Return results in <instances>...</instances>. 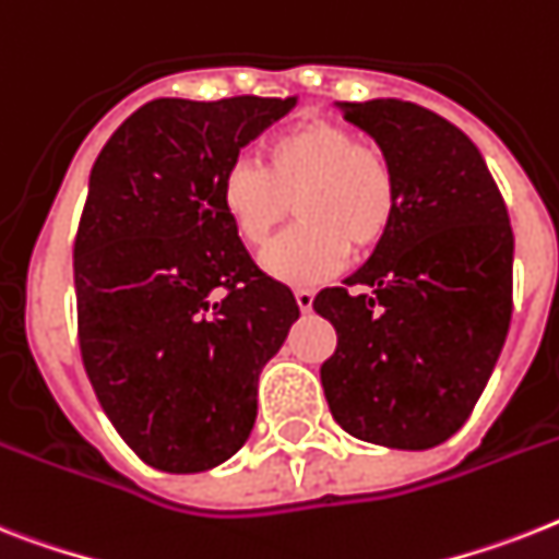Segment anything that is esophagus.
<instances>
[{
    "instance_id": "34e87169",
    "label": "esophagus",
    "mask_w": 559,
    "mask_h": 559,
    "mask_svg": "<svg viewBox=\"0 0 559 559\" xmlns=\"http://www.w3.org/2000/svg\"><path fill=\"white\" fill-rule=\"evenodd\" d=\"M295 301H298V310L310 312L312 301H316V293H312V289H298V293H295Z\"/></svg>"
}]
</instances>
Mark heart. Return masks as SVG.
<instances>
[{
	"instance_id": "b5f03b06",
	"label": "heart",
	"mask_w": 559,
	"mask_h": 559,
	"mask_svg": "<svg viewBox=\"0 0 559 559\" xmlns=\"http://www.w3.org/2000/svg\"><path fill=\"white\" fill-rule=\"evenodd\" d=\"M301 221L261 255L270 278L316 287L350 258L382 247L399 212V180L388 154L335 120H301L264 146V169L233 160L217 183V206L247 247L266 243L289 215Z\"/></svg>"
}]
</instances>
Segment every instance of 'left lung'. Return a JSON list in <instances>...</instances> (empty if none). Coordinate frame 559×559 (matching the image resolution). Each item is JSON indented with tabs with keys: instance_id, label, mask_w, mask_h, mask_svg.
I'll list each match as a JSON object with an SVG mask.
<instances>
[{
	"instance_id": "8db88e82",
	"label": "left lung",
	"mask_w": 559,
	"mask_h": 559,
	"mask_svg": "<svg viewBox=\"0 0 559 559\" xmlns=\"http://www.w3.org/2000/svg\"><path fill=\"white\" fill-rule=\"evenodd\" d=\"M393 163L399 212L382 247L321 289L338 347L326 405L361 442L428 451L465 425L511 321L514 233L483 154L453 122L405 99L335 103Z\"/></svg>"
}]
</instances>
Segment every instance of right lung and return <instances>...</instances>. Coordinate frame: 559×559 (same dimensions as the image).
<instances>
[{
	"mask_svg": "<svg viewBox=\"0 0 559 559\" xmlns=\"http://www.w3.org/2000/svg\"><path fill=\"white\" fill-rule=\"evenodd\" d=\"M298 97H163L108 138L74 243L80 350L99 405L140 460L198 474L240 451L258 376L298 304L217 206L221 175Z\"/></svg>",
	"mask_w": 559,
	"mask_h": 559,
	"instance_id": "1",
	"label": "right lung"
}]
</instances>
